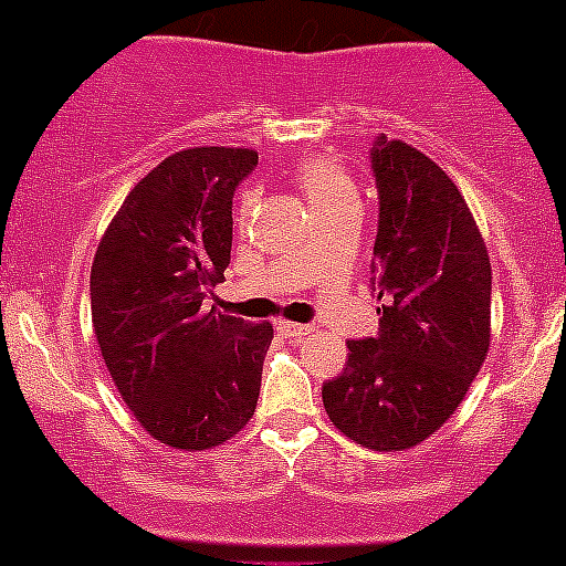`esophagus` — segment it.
Wrapping results in <instances>:
<instances>
[{
  "label": "esophagus",
  "instance_id": "obj_1",
  "mask_svg": "<svg viewBox=\"0 0 566 566\" xmlns=\"http://www.w3.org/2000/svg\"><path fill=\"white\" fill-rule=\"evenodd\" d=\"M277 331H280V334H286L289 339H303V336L311 334V325H303V323H280Z\"/></svg>",
  "mask_w": 566,
  "mask_h": 566
}]
</instances>
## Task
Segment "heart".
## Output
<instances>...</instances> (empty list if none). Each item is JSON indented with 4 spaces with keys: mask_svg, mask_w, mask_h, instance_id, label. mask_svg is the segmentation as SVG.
Here are the masks:
<instances>
[{
    "mask_svg": "<svg viewBox=\"0 0 566 566\" xmlns=\"http://www.w3.org/2000/svg\"><path fill=\"white\" fill-rule=\"evenodd\" d=\"M297 181L308 196L311 210H319V207L345 199V196H356L354 181L345 174V168L331 157H319V154L297 165Z\"/></svg>",
    "mask_w": 566,
    "mask_h": 566,
    "instance_id": "1",
    "label": "heart"
}]
</instances>
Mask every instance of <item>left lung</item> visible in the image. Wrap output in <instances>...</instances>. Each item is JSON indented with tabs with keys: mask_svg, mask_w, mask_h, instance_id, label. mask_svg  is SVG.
<instances>
[{
	"mask_svg": "<svg viewBox=\"0 0 566 566\" xmlns=\"http://www.w3.org/2000/svg\"><path fill=\"white\" fill-rule=\"evenodd\" d=\"M373 283L378 336L347 342L323 403L345 438L403 452L438 432L491 345V261L458 185L427 154L378 137Z\"/></svg>",
	"mask_w": 566,
	"mask_h": 566,
	"instance_id": "1",
	"label": "left lung"
}]
</instances>
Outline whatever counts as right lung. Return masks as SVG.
Wrapping results in <instances>:
<instances>
[{
	"label": "right lung",
	"mask_w": 566,
	"mask_h": 566,
	"mask_svg": "<svg viewBox=\"0 0 566 566\" xmlns=\"http://www.w3.org/2000/svg\"><path fill=\"white\" fill-rule=\"evenodd\" d=\"M249 148H188L134 185L97 243L92 325L114 385L159 443L201 452L255 415L272 325L205 311L232 249Z\"/></svg>",
	"instance_id": "add662e5"
}]
</instances>
